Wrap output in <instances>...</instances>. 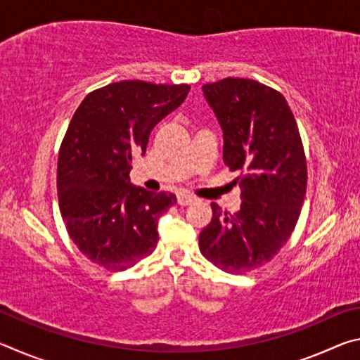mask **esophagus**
Wrapping results in <instances>:
<instances>
[{
  "mask_svg": "<svg viewBox=\"0 0 360 360\" xmlns=\"http://www.w3.org/2000/svg\"><path fill=\"white\" fill-rule=\"evenodd\" d=\"M193 202H195V197H192V195H188L186 192H179L178 193V203L181 206H187V205H191Z\"/></svg>",
  "mask_w": 360,
  "mask_h": 360,
  "instance_id": "1",
  "label": "esophagus"
}]
</instances>
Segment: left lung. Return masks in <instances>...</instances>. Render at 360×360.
Wrapping results in <instances>:
<instances>
[{
    "label": "left lung",
    "instance_id": "obj_1",
    "mask_svg": "<svg viewBox=\"0 0 360 360\" xmlns=\"http://www.w3.org/2000/svg\"><path fill=\"white\" fill-rule=\"evenodd\" d=\"M203 95L224 131V163L241 188L230 214L211 203L212 219L198 238L200 252L221 270L241 275L279 252L300 216L307 158L284 96L252 79L205 84Z\"/></svg>",
    "mask_w": 360,
    "mask_h": 360
}]
</instances>
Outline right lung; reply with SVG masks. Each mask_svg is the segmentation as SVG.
Wrapping results in <instances>:
<instances>
[{
    "label": "right lung",
    "mask_w": 360,
    "mask_h": 360,
    "mask_svg": "<svg viewBox=\"0 0 360 360\" xmlns=\"http://www.w3.org/2000/svg\"><path fill=\"white\" fill-rule=\"evenodd\" d=\"M191 85L120 81L90 92L60 146L57 192L68 235L85 257L124 271L152 254L158 219L176 195L130 182L131 162L149 135L182 105Z\"/></svg>",
    "instance_id": "1"
}]
</instances>
